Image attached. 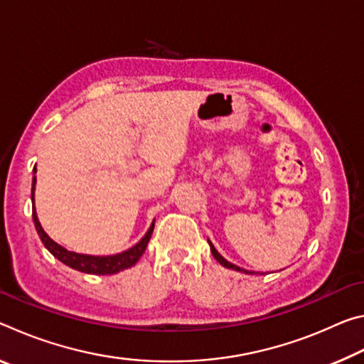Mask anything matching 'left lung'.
Returning a JSON list of instances; mask_svg holds the SVG:
<instances>
[{"label":"left lung","instance_id":"obj_1","mask_svg":"<svg viewBox=\"0 0 364 364\" xmlns=\"http://www.w3.org/2000/svg\"><path fill=\"white\" fill-rule=\"evenodd\" d=\"M208 244H210V250H212V255L215 257V260H217L220 264H223V267H226V268H230V269H236V271H241V273H247V274H252L254 273V271H247V269H242V268H239V267H236V264H232V263H230L228 260H225L223 257H221L218 252H217V249L213 247V244L208 241Z\"/></svg>","mask_w":364,"mask_h":364}]
</instances>
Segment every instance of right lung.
Here are the masks:
<instances>
[{
  "label": "right lung",
  "instance_id": "right-lung-1",
  "mask_svg": "<svg viewBox=\"0 0 364 364\" xmlns=\"http://www.w3.org/2000/svg\"><path fill=\"white\" fill-rule=\"evenodd\" d=\"M33 173H36V167L33 168ZM35 184H36V176H33L32 181V217H33V223L36 228V232L41 239V242L45 244V247L51 252V254L58 258L59 262H63L67 267H70L77 271H82V273H88V274H115L119 271H123L127 268H132L134 263L139 260V257L144 254V250L147 247V242L152 236L154 231V221L149 230L144 234V237L141 241L133 245L132 249H128L122 254H115V255H106V257H97V255H85V254H77V252H70L64 249L63 245H59L58 242H54L51 237L48 236L43 230L38 217H36V210H35Z\"/></svg>",
  "mask_w": 364,
  "mask_h": 364
}]
</instances>
